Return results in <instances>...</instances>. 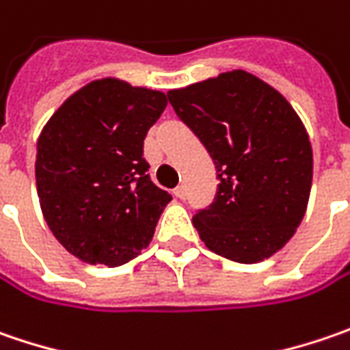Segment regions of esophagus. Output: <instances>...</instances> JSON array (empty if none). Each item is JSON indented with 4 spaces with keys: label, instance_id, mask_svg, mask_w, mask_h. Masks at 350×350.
Masks as SVG:
<instances>
[{
    "label": "esophagus",
    "instance_id": "34e87169",
    "mask_svg": "<svg viewBox=\"0 0 350 350\" xmlns=\"http://www.w3.org/2000/svg\"><path fill=\"white\" fill-rule=\"evenodd\" d=\"M174 196L178 200H186V186H178L174 190Z\"/></svg>",
    "mask_w": 350,
    "mask_h": 350
}]
</instances>
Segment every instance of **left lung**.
I'll list each match as a JSON object with an SVG mask.
<instances>
[{
  "instance_id": "obj_1",
  "label": "left lung",
  "mask_w": 350,
  "mask_h": 350,
  "mask_svg": "<svg viewBox=\"0 0 350 350\" xmlns=\"http://www.w3.org/2000/svg\"><path fill=\"white\" fill-rule=\"evenodd\" d=\"M176 115L200 139L219 180L193 225L209 251L258 262L282 249L312 190L310 137L292 105L245 70L168 92Z\"/></svg>"
}]
</instances>
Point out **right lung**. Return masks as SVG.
<instances>
[{
	"instance_id": "add662e5",
	"label": "right lung",
	"mask_w": 350,
	"mask_h": 350,
	"mask_svg": "<svg viewBox=\"0 0 350 350\" xmlns=\"http://www.w3.org/2000/svg\"><path fill=\"white\" fill-rule=\"evenodd\" d=\"M164 107L162 92L105 78L66 99L40 133V209L58 243L80 260L117 266L148 247L172 200L146 174L143 157Z\"/></svg>"
}]
</instances>
